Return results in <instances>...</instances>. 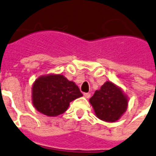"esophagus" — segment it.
<instances>
[{
  "label": "esophagus",
  "mask_w": 156,
  "mask_h": 156,
  "mask_svg": "<svg viewBox=\"0 0 156 156\" xmlns=\"http://www.w3.org/2000/svg\"><path fill=\"white\" fill-rule=\"evenodd\" d=\"M84 96L87 98H89L90 97V93H84Z\"/></svg>",
  "instance_id": "obj_1"
}]
</instances>
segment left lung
Here are the masks:
<instances>
[{
  "label": "left lung",
  "instance_id": "left-lung-1",
  "mask_svg": "<svg viewBox=\"0 0 156 156\" xmlns=\"http://www.w3.org/2000/svg\"><path fill=\"white\" fill-rule=\"evenodd\" d=\"M95 115L106 122H115L126 111L127 98L121 89L107 82L90 98Z\"/></svg>",
  "mask_w": 156,
  "mask_h": 156
}]
</instances>
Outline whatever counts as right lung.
<instances>
[{
	"mask_svg": "<svg viewBox=\"0 0 156 156\" xmlns=\"http://www.w3.org/2000/svg\"><path fill=\"white\" fill-rule=\"evenodd\" d=\"M82 96L75 83L61 74L43 76L33 86V103L41 113L57 116L64 113L69 102Z\"/></svg>",
	"mask_w": 156,
	"mask_h": 156,
	"instance_id": "add662e5",
	"label": "right lung"
}]
</instances>
